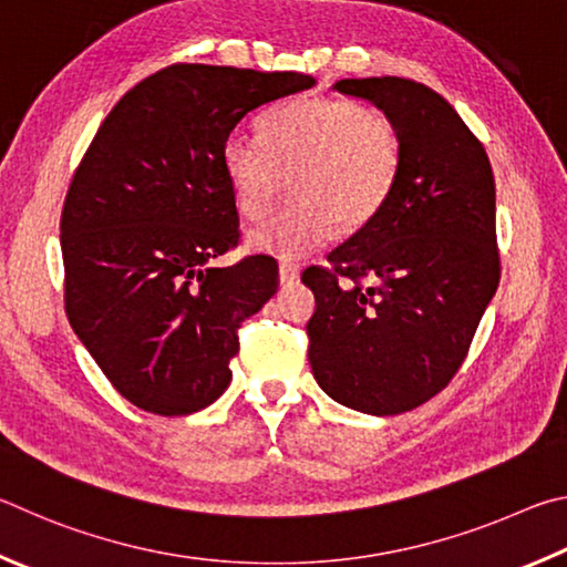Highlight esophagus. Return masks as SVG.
Segmentation results:
<instances>
[{
	"mask_svg": "<svg viewBox=\"0 0 567 567\" xmlns=\"http://www.w3.org/2000/svg\"><path fill=\"white\" fill-rule=\"evenodd\" d=\"M299 276H301L299 266H293V264L278 266V281H281V286H293L296 281H299Z\"/></svg>",
	"mask_w": 567,
	"mask_h": 567,
	"instance_id": "1",
	"label": "esophagus"
}]
</instances>
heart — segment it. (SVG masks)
Listing matches in <instances>:
<instances>
[{
	"instance_id": "b5f03b06",
	"label": "heart",
	"mask_w": 567,
	"mask_h": 567,
	"mask_svg": "<svg viewBox=\"0 0 567 567\" xmlns=\"http://www.w3.org/2000/svg\"><path fill=\"white\" fill-rule=\"evenodd\" d=\"M261 138L231 134L224 174L238 212L268 214L284 176L296 202L248 231L251 251L301 258L355 231L389 202L401 174V136L393 118L349 99L303 96L276 106L261 122Z\"/></svg>"
}]
</instances>
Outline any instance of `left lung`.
I'll list each match as a JSON object with an SVG mask.
<instances>
[{
    "instance_id": "left-lung-1",
    "label": "left lung",
    "mask_w": 567,
    "mask_h": 567,
    "mask_svg": "<svg viewBox=\"0 0 567 567\" xmlns=\"http://www.w3.org/2000/svg\"><path fill=\"white\" fill-rule=\"evenodd\" d=\"M333 89L393 118L401 174L329 266L301 276L316 296L309 363L336 403L399 415L449 385L498 289L493 168L458 112L425 84L371 76Z\"/></svg>"
}]
</instances>
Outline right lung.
I'll list each match as a JSON object with an SVG mask.
<instances>
[{
    "mask_svg": "<svg viewBox=\"0 0 567 567\" xmlns=\"http://www.w3.org/2000/svg\"><path fill=\"white\" fill-rule=\"evenodd\" d=\"M313 84L174 64L118 99L86 148L59 226L66 316L136 409L188 415L231 383L236 329L276 293L278 264L212 266L238 241L224 144L246 114Z\"/></svg>",
    "mask_w": 567,
    "mask_h": 567,
    "instance_id": "right-lung-1",
    "label": "right lung"
}]
</instances>
